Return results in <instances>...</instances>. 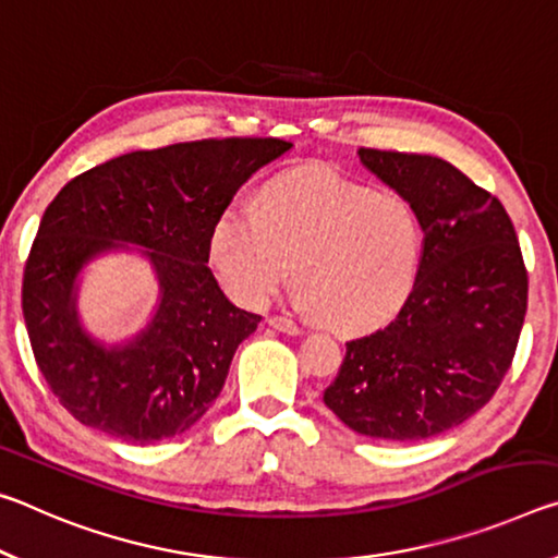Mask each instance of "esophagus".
Returning a JSON list of instances; mask_svg holds the SVG:
<instances>
[{"label": "esophagus", "mask_w": 558, "mask_h": 558, "mask_svg": "<svg viewBox=\"0 0 558 558\" xmlns=\"http://www.w3.org/2000/svg\"><path fill=\"white\" fill-rule=\"evenodd\" d=\"M269 326H274L281 333H291V336H296V333L304 331V328H301V324L294 322V318H291V316H271L269 318Z\"/></svg>", "instance_id": "34e87169"}]
</instances>
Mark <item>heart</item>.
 <instances>
[{
	"mask_svg": "<svg viewBox=\"0 0 558 558\" xmlns=\"http://www.w3.org/2000/svg\"><path fill=\"white\" fill-rule=\"evenodd\" d=\"M423 230L413 205L328 170H301L264 190L259 209L230 203L209 232L227 294L262 306L294 271L301 304L339 331L386 322L413 289Z\"/></svg>",
	"mask_w": 558,
	"mask_h": 558,
	"instance_id": "obj_1",
	"label": "heart"
}]
</instances>
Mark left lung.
I'll return each mask as SVG.
<instances>
[{"label": "left lung", "mask_w": 558, "mask_h": 558, "mask_svg": "<svg viewBox=\"0 0 558 558\" xmlns=\"http://www.w3.org/2000/svg\"><path fill=\"white\" fill-rule=\"evenodd\" d=\"M359 155L413 205L423 254L400 314L345 343L324 403L361 435L427 440L485 408L507 376L526 314V267L507 209L450 162Z\"/></svg>", "instance_id": "obj_1"}]
</instances>
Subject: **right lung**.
I'll return each instance as SVG.
<instances>
[{
    "label": "right lung",
    "mask_w": 558,
    "mask_h": 558,
    "mask_svg": "<svg viewBox=\"0 0 558 558\" xmlns=\"http://www.w3.org/2000/svg\"><path fill=\"white\" fill-rule=\"evenodd\" d=\"M291 148L279 138H207L135 150L61 187L41 217L22 281L26 333L69 413L133 445L185 433L215 403L232 355L262 322L222 294L209 232L254 172ZM146 246L161 281L151 324L106 350L80 328L75 277L100 251Z\"/></svg>",
    "instance_id": "right-lung-1"
}]
</instances>
